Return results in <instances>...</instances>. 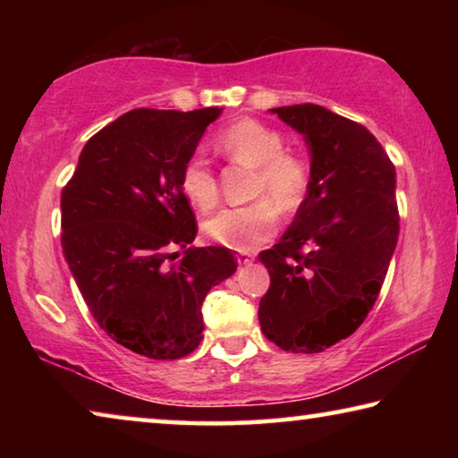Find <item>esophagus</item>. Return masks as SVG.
Masks as SVG:
<instances>
[{
	"instance_id": "obj_1",
	"label": "esophagus",
	"mask_w": 458,
	"mask_h": 458,
	"mask_svg": "<svg viewBox=\"0 0 458 458\" xmlns=\"http://www.w3.org/2000/svg\"><path fill=\"white\" fill-rule=\"evenodd\" d=\"M236 260H238V265H250L254 257H252V254H248V252H238Z\"/></svg>"
}]
</instances>
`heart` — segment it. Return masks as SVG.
<instances>
[{
  "instance_id": "obj_1",
  "label": "heart",
  "mask_w": 458,
  "mask_h": 458,
  "mask_svg": "<svg viewBox=\"0 0 458 458\" xmlns=\"http://www.w3.org/2000/svg\"><path fill=\"white\" fill-rule=\"evenodd\" d=\"M216 147L238 164L254 167L252 204L222 208L204 222L206 236L238 252H250L275 234L276 204L283 214H294L305 206L311 191L313 172L303 155L284 149V139L276 129L257 119H240L222 129ZM180 188L185 199L199 210H210L218 201V177L201 153L188 157Z\"/></svg>"
}]
</instances>
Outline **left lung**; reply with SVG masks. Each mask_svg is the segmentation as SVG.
I'll list each match as a JSON object with an SVG mask.
<instances>
[{
	"label": "left lung",
	"instance_id": "1",
	"mask_svg": "<svg viewBox=\"0 0 458 458\" xmlns=\"http://www.w3.org/2000/svg\"><path fill=\"white\" fill-rule=\"evenodd\" d=\"M305 135L313 183L305 206L259 259L270 286L265 335L284 352L319 353L366 321L398 242L396 167L360 123L319 105L273 108Z\"/></svg>",
	"mask_w": 458,
	"mask_h": 458
}]
</instances>
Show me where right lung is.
I'll return each mask as SVG.
<instances>
[{
	"label": "right lung",
	"mask_w": 458,
	"mask_h": 458,
	"mask_svg": "<svg viewBox=\"0 0 458 458\" xmlns=\"http://www.w3.org/2000/svg\"><path fill=\"white\" fill-rule=\"evenodd\" d=\"M220 108H133L89 139L62 190V250L108 337L151 360H180L201 341V305L234 275L228 248H185L198 222L180 174Z\"/></svg>",
	"instance_id": "obj_1"
}]
</instances>
